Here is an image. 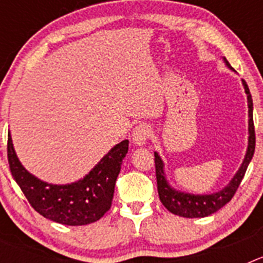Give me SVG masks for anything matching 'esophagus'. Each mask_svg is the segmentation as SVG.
Wrapping results in <instances>:
<instances>
[{"mask_svg": "<svg viewBox=\"0 0 263 263\" xmlns=\"http://www.w3.org/2000/svg\"><path fill=\"white\" fill-rule=\"evenodd\" d=\"M150 134H152V129H150L148 125L139 124L138 126H136L133 129L130 138H132V141H133V143L136 146H143L147 142Z\"/></svg>", "mask_w": 263, "mask_h": 263, "instance_id": "obj_1", "label": "esophagus"}]
</instances>
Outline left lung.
<instances>
[{
	"label": "left lung",
	"instance_id": "left-lung-1",
	"mask_svg": "<svg viewBox=\"0 0 263 263\" xmlns=\"http://www.w3.org/2000/svg\"><path fill=\"white\" fill-rule=\"evenodd\" d=\"M225 66L229 69L234 71L231 67L229 62L224 58ZM243 89H245L246 97H248V113H249V125H248V130H249V138H248V148H246V154L243 158L242 163H241L240 168L237 170V173L234 174L233 178L231 179V182L228 183L222 190L213 194H204V195H196V194H188V192L179 191L171 187L166 178V173H164V163L160 155L157 152L154 153L155 157V173H157V184H158V194H159V199L162 201L167 210L174 215L182 216V217L187 218H196V217H206L211 216L212 213L217 212L218 210H221L222 206L232 200V197L236 194L237 188L240 185L241 180L243 179V175L246 173V168L249 166L250 160H252L253 155H254L255 148V134H254V124H253V100L252 95L248 84L245 80H242Z\"/></svg>",
	"mask_w": 263,
	"mask_h": 263
}]
</instances>
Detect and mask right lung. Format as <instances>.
I'll return each mask as SVG.
<instances>
[{
    "instance_id": "obj_1",
    "label": "right lung",
    "mask_w": 263,
    "mask_h": 263,
    "mask_svg": "<svg viewBox=\"0 0 263 263\" xmlns=\"http://www.w3.org/2000/svg\"><path fill=\"white\" fill-rule=\"evenodd\" d=\"M127 150L129 141L125 139L111 147L83 179L68 184H52L38 179L22 166L14 150L11 134H8L11 175L32 208L51 221L73 227L97 221L110 210L116 180Z\"/></svg>"
}]
</instances>
